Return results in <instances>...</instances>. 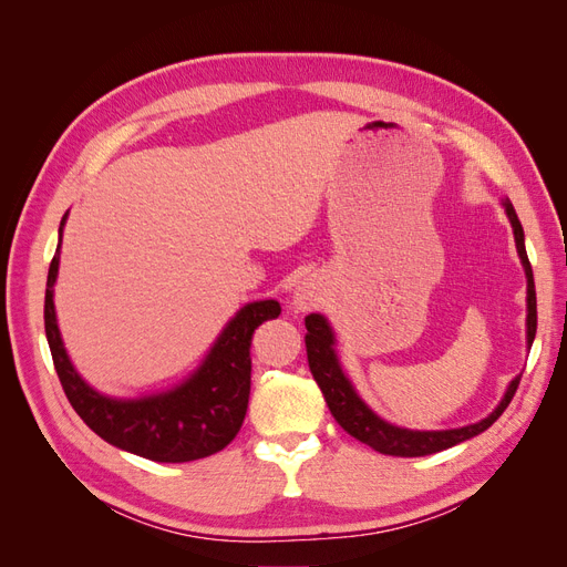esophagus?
Instances as JSON below:
<instances>
[{
	"mask_svg": "<svg viewBox=\"0 0 567 567\" xmlns=\"http://www.w3.org/2000/svg\"><path fill=\"white\" fill-rule=\"evenodd\" d=\"M321 299H323V285L316 275H307V278H303L295 289V307L299 311L316 309L318 303H321Z\"/></svg>",
	"mask_w": 567,
	"mask_h": 567,
	"instance_id": "esophagus-1",
	"label": "esophagus"
}]
</instances>
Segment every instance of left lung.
I'll use <instances>...</instances> for the list:
<instances>
[{
	"label": "left lung",
	"instance_id": "8db88e82",
	"mask_svg": "<svg viewBox=\"0 0 567 567\" xmlns=\"http://www.w3.org/2000/svg\"><path fill=\"white\" fill-rule=\"evenodd\" d=\"M503 208H505L507 217H511L517 254H519V260H522V266H525V275H527V344L532 347L534 336H536V289H534V275H532V266H529L527 249H525V229H522L511 200H503ZM303 323H307V330H309L307 338H303L307 340L309 369L313 373L318 388H321L330 414L336 416V422L347 433L354 435L357 441L367 443L369 447L379 450V453H383V455L422 457V455L441 453V450H445V447H453L462 441L474 439V435L486 431L505 412L507 404H511V400L515 398V390L522 379V375H517V379L511 381L498 408L493 410L486 419H482V422L462 426V429H447V431L400 429V426L383 422V419L379 414H373L367 408V402L357 395L354 385L340 369V361L336 354V336H332V328L328 326L326 318L321 313H311V316H307V321Z\"/></svg>",
	"mask_w": 567,
	"mask_h": 567
}]
</instances>
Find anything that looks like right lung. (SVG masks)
Listing matches in <instances>:
<instances>
[{"mask_svg": "<svg viewBox=\"0 0 567 567\" xmlns=\"http://www.w3.org/2000/svg\"><path fill=\"white\" fill-rule=\"evenodd\" d=\"M64 223L66 215L60 225V241ZM56 270L60 246L48 272L45 336L60 383L83 422L110 445L155 462H192L229 445L249 408L254 330L264 321L278 318L280 303L264 299L241 307L215 340L203 364L177 388L148 398L122 400L97 393L69 361L52 299Z\"/></svg>", "mask_w": 567, "mask_h": 567, "instance_id": "obj_1", "label": "right lung"}]
</instances>
